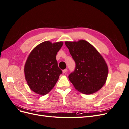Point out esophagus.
<instances>
[{"label":"esophagus","mask_w":129,"mask_h":129,"mask_svg":"<svg viewBox=\"0 0 129 129\" xmlns=\"http://www.w3.org/2000/svg\"><path fill=\"white\" fill-rule=\"evenodd\" d=\"M67 72V69H63V71H62V73H66Z\"/></svg>","instance_id":"esophagus-1"}]
</instances>
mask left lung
Wrapping results in <instances>:
<instances>
[{"label": "left lung", "instance_id": "left-lung-1", "mask_svg": "<svg viewBox=\"0 0 129 129\" xmlns=\"http://www.w3.org/2000/svg\"><path fill=\"white\" fill-rule=\"evenodd\" d=\"M65 45L76 64L74 71L68 76L74 87L86 95L99 90L106 82L108 74V66L102 56L84 40L66 41Z\"/></svg>", "mask_w": 129, "mask_h": 129}]
</instances>
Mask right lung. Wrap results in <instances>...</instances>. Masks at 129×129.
Wrapping results in <instances>:
<instances>
[{"label": "right lung", "instance_id": "add662e5", "mask_svg": "<svg viewBox=\"0 0 129 129\" xmlns=\"http://www.w3.org/2000/svg\"><path fill=\"white\" fill-rule=\"evenodd\" d=\"M63 42L41 43L30 52L24 67L25 79L32 90L45 95L53 88L62 73L56 56Z\"/></svg>", "mask_w": 129, "mask_h": 129}]
</instances>
